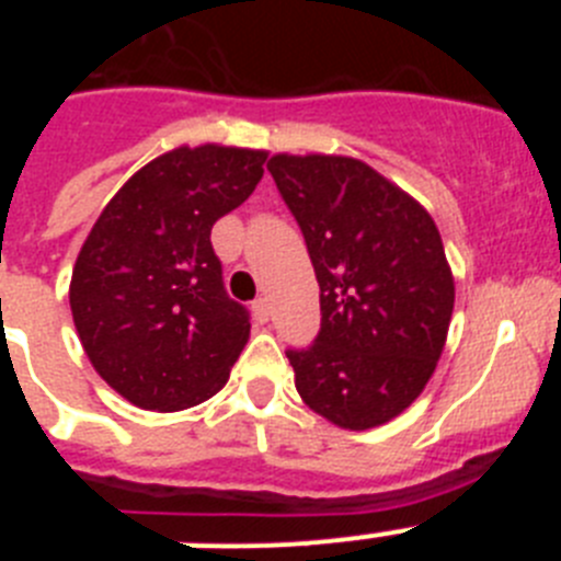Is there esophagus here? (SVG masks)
<instances>
[{
  "label": "esophagus",
  "instance_id": "1",
  "mask_svg": "<svg viewBox=\"0 0 561 561\" xmlns=\"http://www.w3.org/2000/svg\"><path fill=\"white\" fill-rule=\"evenodd\" d=\"M252 314H255L257 323H266V320H270V300H266V297H257L255 304H252Z\"/></svg>",
  "mask_w": 561,
  "mask_h": 561
}]
</instances>
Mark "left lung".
Returning <instances> with one entry per match:
<instances>
[{
    "label": "left lung",
    "mask_w": 561,
    "mask_h": 561,
    "mask_svg": "<svg viewBox=\"0 0 561 561\" xmlns=\"http://www.w3.org/2000/svg\"><path fill=\"white\" fill-rule=\"evenodd\" d=\"M266 168L320 284L314 345L286 351L297 393L342 430L388 424L427 388L447 345L455 277L438 227L354 157L275 153Z\"/></svg>",
    "instance_id": "8db88e82"
}]
</instances>
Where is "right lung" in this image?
I'll return each mask as SVG.
<instances>
[{
    "label": "right lung",
    "instance_id": "obj_1",
    "mask_svg": "<svg viewBox=\"0 0 561 561\" xmlns=\"http://www.w3.org/2000/svg\"><path fill=\"white\" fill-rule=\"evenodd\" d=\"M264 162L255 148H173L134 173L89 230L69 309L92 368L134 408H196L230 379L250 314L227 297L210 230L250 199Z\"/></svg>",
    "mask_w": 561,
    "mask_h": 561
}]
</instances>
